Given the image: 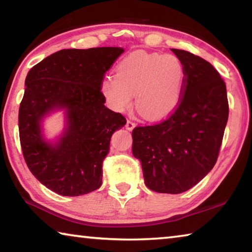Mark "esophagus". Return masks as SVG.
I'll list each match as a JSON object with an SVG mask.
<instances>
[{
    "mask_svg": "<svg viewBox=\"0 0 252 252\" xmlns=\"http://www.w3.org/2000/svg\"><path fill=\"white\" fill-rule=\"evenodd\" d=\"M135 126V123L134 122H132L131 120H127L126 121V129L127 130H133V127Z\"/></svg>",
    "mask_w": 252,
    "mask_h": 252,
    "instance_id": "1",
    "label": "esophagus"
}]
</instances>
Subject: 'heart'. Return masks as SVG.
I'll return each instance as SVG.
<instances>
[{"instance_id":"1","label":"heart","mask_w":252,"mask_h":252,"mask_svg":"<svg viewBox=\"0 0 252 252\" xmlns=\"http://www.w3.org/2000/svg\"><path fill=\"white\" fill-rule=\"evenodd\" d=\"M186 84L182 62L172 54L135 51L122 60L116 76L103 80L101 91L116 111H125L135 94V106L148 120L169 117L180 104Z\"/></svg>"}]
</instances>
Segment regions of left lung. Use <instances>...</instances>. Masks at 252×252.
<instances>
[{"instance_id":"obj_1","label":"left lung","mask_w":252,"mask_h":252,"mask_svg":"<svg viewBox=\"0 0 252 252\" xmlns=\"http://www.w3.org/2000/svg\"><path fill=\"white\" fill-rule=\"evenodd\" d=\"M186 70L182 99L165 120L132 131V153L141 161L146 186L181 193L210 172L218 159L229 116L227 89L202 58L171 49Z\"/></svg>"}]
</instances>
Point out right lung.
<instances>
[{
  "instance_id": "right-lung-1",
  "label": "right lung",
  "mask_w": 252,
  "mask_h": 252,
  "mask_svg": "<svg viewBox=\"0 0 252 252\" xmlns=\"http://www.w3.org/2000/svg\"><path fill=\"white\" fill-rule=\"evenodd\" d=\"M123 51L61 50L29 71L19 110L21 148L33 176L58 194L78 197L102 185L111 136L126 120L104 105L101 85ZM58 107L67 109L68 127L51 146L41 139L39 122Z\"/></svg>"
}]
</instances>
